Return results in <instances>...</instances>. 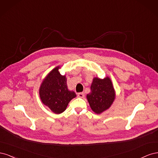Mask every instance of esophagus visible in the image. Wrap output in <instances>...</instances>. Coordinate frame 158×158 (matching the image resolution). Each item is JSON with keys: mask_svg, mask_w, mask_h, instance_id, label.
Masks as SVG:
<instances>
[{"mask_svg": "<svg viewBox=\"0 0 158 158\" xmlns=\"http://www.w3.org/2000/svg\"><path fill=\"white\" fill-rule=\"evenodd\" d=\"M77 96L80 98H83L84 97V93H78L77 94Z\"/></svg>", "mask_w": 158, "mask_h": 158, "instance_id": "34e87169", "label": "esophagus"}]
</instances>
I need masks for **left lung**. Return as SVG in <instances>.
Returning <instances> with one entry per match:
<instances>
[{"instance_id": "8db88e82", "label": "left lung", "mask_w": 158, "mask_h": 158, "mask_svg": "<svg viewBox=\"0 0 158 158\" xmlns=\"http://www.w3.org/2000/svg\"><path fill=\"white\" fill-rule=\"evenodd\" d=\"M90 89L91 92L87 94L86 98L94 113L101 114L111 106L116 95L109 77L107 76L103 79L94 78Z\"/></svg>"}]
</instances>
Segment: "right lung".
I'll return each instance as SVG.
<instances>
[{
    "instance_id": "1",
    "label": "right lung",
    "mask_w": 158,
    "mask_h": 158,
    "mask_svg": "<svg viewBox=\"0 0 158 158\" xmlns=\"http://www.w3.org/2000/svg\"><path fill=\"white\" fill-rule=\"evenodd\" d=\"M56 66L43 80L40 87V97L42 103L55 114L64 112L69 103L76 95L67 87L66 76L61 75Z\"/></svg>"
}]
</instances>
